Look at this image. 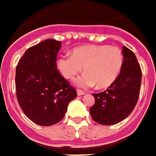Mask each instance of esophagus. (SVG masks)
Here are the masks:
<instances>
[{"label": "esophagus", "mask_w": 156, "mask_h": 156, "mask_svg": "<svg viewBox=\"0 0 156 156\" xmlns=\"http://www.w3.org/2000/svg\"><path fill=\"white\" fill-rule=\"evenodd\" d=\"M76 93H77V95L78 96H83L85 94V93H84V92H83L82 90H80V89H77Z\"/></svg>", "instance_id": "obj_1"}]
</instances>
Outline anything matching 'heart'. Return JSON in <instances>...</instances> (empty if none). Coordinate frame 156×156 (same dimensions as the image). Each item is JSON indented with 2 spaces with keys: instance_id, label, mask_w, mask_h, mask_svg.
Returning a JSON list of instances; mask_svg holds the SVG:
<instances>
[{
  "instance_id": "obj_1",
  "label": "heart",
  "mask_w": 156,
  "mask_h": 156,
  "mask_svg": "<svg viewBox=\"0 0 156 156\" xmlns=\"http://www.w3.org/2000/svg\"><path fill=\"white\" fill-rule=\"evenodd\" d=\"M123 63L122 52L118 47L108 45H86L73 49L72 56L62 55L56 67L64 78L74 79L84 68L85 73L78 77L75 84L83 88L98 85L107 88L120 74Z\"/></svg>"
}]
</instances>
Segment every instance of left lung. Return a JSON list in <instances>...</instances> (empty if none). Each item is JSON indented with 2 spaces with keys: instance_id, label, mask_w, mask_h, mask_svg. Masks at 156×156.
Listing matches in <instances>:
<instances>
[{
  "instance_id": "left-lung-1",
  "label": "left lung",
  "mask_w": 156,
  "mask_h": 156,
  "mask_svg": "<svg viewBox=\"0 0 156 156\" xmlns=\"http://www.w3.org/2000/svg\"><path fill=\"white\" fill-rule=\"evenodd\" d=\"M121 73L108 89L93 94L95 104L90 108L96 122L110 126L120 122L131 113L139 99L142 71L134 52L123 47Z\"/></svg>"
}]
</instances>
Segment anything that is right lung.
<instances>
[{"mask_svg": "<svg viewBox=\"0 0 156 156\" xmlns=\"http://www.w3.org/2000/svg\"><path fill=\"white\" fill-rule=\"evenodd\" d=\"M61 43L47 39L26 51L16 68L17 101L23 113L36 124L59 122L76 93L57 71Z\"/></svg>", "mask_w": 156, "mask_h": 156, "instance_id": "1", "label": "right lung"}]
</instances>
